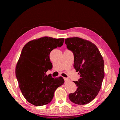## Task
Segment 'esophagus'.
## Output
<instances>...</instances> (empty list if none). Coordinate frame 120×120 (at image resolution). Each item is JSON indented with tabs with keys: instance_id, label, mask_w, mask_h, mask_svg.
I'll return each mask as SVG.
<instances>
[{
	"instance_id": "34e87169",
	"label": "esophagus",
	"mask_w": 120,
	"mask_h": 120,
	"mask_svg": "<svg viewBox=\"0 0 120 120\" xmlns=\"http://www.w3.org/2000/svg\"><path fill=\"white\" fill-rule=\"evenodd\" d=\"M64 82H68L70 81V80H69V79H68V78H64Z\"/></svg>"
}]
</instances>
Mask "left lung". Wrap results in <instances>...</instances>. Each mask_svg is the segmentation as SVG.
Segmentation results:
<instances>
[{"label":"left lung","mask_w":120,"mask_h":120,"mask_svg":"<svg viewBox=\"0 0 120 120\" xmlns=\"http://www.w3.org/2000/svg\"><path fill=\"white\" fill-rule=\"evenodd\" d=\"M64 42L74 54V67L80 77L78 81H73L77 88L75 93L69 94V99L75 104H87L101 89L105 77L103 58L97 46L89 41L70 38Z\"/></svg>","instance_id":"8db88e82"}]
</instances>
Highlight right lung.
<instances>
[{
	"instance_id": "add662e5",
	"label": "right lung",
	"mask_w": 120,
	"mask_h": 120,
	"mask_svg": "<svg viewBox=\"0 0 120 120\" xmlns=\"http://www.w3.org/2000/svg\"><path fill=\"white\" fill-rule=\"evenodd\" d=\"M64 38L43 37L25 45L15 67V76L25 99L31 104L42 106L53 98L56 90L64 83L61 76L53 78L46 72L53 67L49 55L63 45Z\"/></svg>"
}]
</instances>
